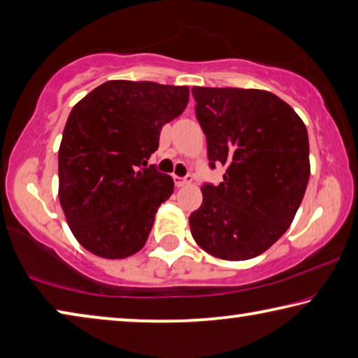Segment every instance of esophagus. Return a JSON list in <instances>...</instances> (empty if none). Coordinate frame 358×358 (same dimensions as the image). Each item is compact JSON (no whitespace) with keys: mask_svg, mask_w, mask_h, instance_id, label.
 Wrapping results in <instances>:
<instances>
[{"mask_svg":"<svg viewBox=\"0 0 358 358\" xmlns=\"http://www.w3.org/2000/svg\"><path fill=\"white\" fill-rule=\"evenodd\" d=\"M173 181L178 187H183V186H187L192 183V175L189 173V175H186V177H173Z\"/></svg>","mask_w":358,"mask_h":358,"instance_id":"34e87169","label":"esophagus"}]
</instances>
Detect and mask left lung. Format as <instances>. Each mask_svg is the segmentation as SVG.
<instances>
[{"mask_svg":"<svg viewBox=\"0 0 358 358\" xmlns=\"http://www.w3.org/2000/svg\"><path fill=\"white\" fill-rule=\"evenodd\" d=\"M192 96L210 167L226 172L217 186H202L191 234L211 256L252 259L281 238L305 196L306 126L287 102L264 90L194 87Z\"/></svg>","mask_w":358,"mask_h":358,"instance_id":"obj_1","label":"left lung"}]
</instances>
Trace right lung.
Listing matches in <instances>:
<instances>
[{
  "label": "right lung",
  "instance_id": "add662e5",
  "mask_svg": "<svg viewBox=\"0 0 358 358\" xmlns=\"http://www.w3.org/2000/svg\"><path fill=\"white\" fill-rule=\"evenodd\" d=\"M189 88L110 80L78 101L58 151L59 203L85 250L124 259L147 243L171 175L148 164L162 126L180 117Z\"/></svg>",
  "mask_w": 358,
  "mask_h": 358
}]
</instances>
